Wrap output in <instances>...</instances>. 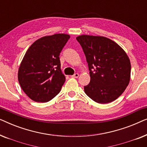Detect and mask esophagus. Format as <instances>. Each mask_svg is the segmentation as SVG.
I'll return each mask as SVG.
<instances>
[{"mask_svg": "<svg viewBox=\"0 0 147 147\" xmlns=\"http://www.w3.org/2000/svg\"><path fill=\"white\" fill-rule=\"evenodd\" d=\"M71 77L74 78H78V77H79V74H78V73H76V74H74V75L71 76Z\"/></svg>", "mask_w": 147, "mask_h": 147, "instance_id": "esophagus-1", "label": "esophagus"}]
</instances>
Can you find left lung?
Listing matches in <instances>:
<instances>
[{"label":"left lung","instance_id":"8db88e82","mask_svg":"<svg viewBox=\"0 0 147 147\" xmlns=\"http://www.w3.org/2000/svg\"><path fill=\"white\" fill-rule=\"evenodd\" d=\"M86 55L90 82L84 92L94 102H113L126 90L131 65L127 54L117 43L105 37L80 35L76 37Z\"/></svg>","mask_w":147,"mask_h":147}]
</instances>
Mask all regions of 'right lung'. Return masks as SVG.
Instances as JSON below:
<instances>
[{
  "instance_id": "1",
  "label": "right lung",
  "mask_w": 147,
  "mask_h": 147,
  "mask_svg": "<svg viewBox=\"0 0 147 147\" xmlns=\"http://www.w3.org/2000/svg\"><path fill=\"white\" fill-rule=\"evenodd\" d=\"M70 36L55 34L35 41L26 52L18 71L23 92L32 100L47 102L57 95L65 81L59 54Z\"/></svg>"
}]
</instances>
